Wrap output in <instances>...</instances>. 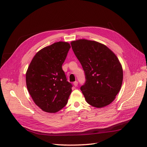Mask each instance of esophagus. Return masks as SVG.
<instances>
[{
  "label": "esophagus",
  "instance_id": "esophagus-1",
  "mask_svg": "<svg viewBox=\"0 0 147 147\" xmlns=\"http://www.w3.org/2000/svg\"><path fill=\"white\" fill-rule=\"evenodd\" d=\"M74 85L75 86H78V82H75L74 83Z\"/></svg>",
  "mask_w": 147,
  "mask_h": 147
}]
</instances>
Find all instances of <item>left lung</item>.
Instances as JSON below:
<instances>
[{"instance_id": "1", "label": "left lung", "mask_w": 147, "mask_h": 147, "mask_svg": "<svg viewBox=\"0 0 147 147\" xmlns=\"http://www.w3.org/2000/svg\"><path fill=\"white\" fill-rule=\"evenodd\" d=\"M71 46L84 71L86 82L80 89L86 102L97 108L112 103L123 78L122 66L117 56L96 41L80 39L71 42Z\"/></svg>"}]
</instances>
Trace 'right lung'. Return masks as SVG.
<instances>
[{
	"label": "right lung",
	"mask_w": 147,
	"mask_h": 147,
	"mask_svg": "<svg viewBox=\"0 0 147 147\" xmlns=\"http://www.w3.org/2000/svg\"><path fill=\"white\" fill-rule=\"evenodd\" d=\"M70 44L58 42L42 48L34 56L26 74V86L35 104L44 112L56 113L64 108L72 92L62 65Z\"/></svg>",
	"instance_id": "add662e5"
}]
</instances>
